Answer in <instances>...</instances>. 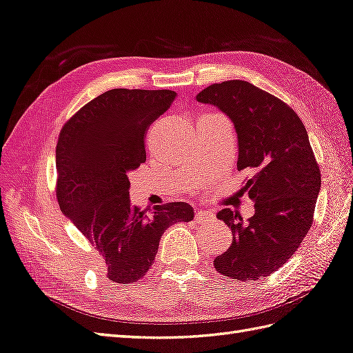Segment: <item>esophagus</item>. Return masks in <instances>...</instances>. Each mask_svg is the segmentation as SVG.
Listing matches in <instances>:
<instances>
[{"mask_svg":"<svg viewBox=\"0 0 353 353\" xmlns=\"http://www.w3.org/2000/svg\"><path fill=\"white\" fill-rule=\"evenodd\" d=\"M209 218H212V215L209 214V212H201V210L195 212V219L199 221V223H203L204 219H209Z\"/></svg>","mask_w":353,"mask_h":353,"instance_id":"34e87169","label":"esophagus"}]
</instances>
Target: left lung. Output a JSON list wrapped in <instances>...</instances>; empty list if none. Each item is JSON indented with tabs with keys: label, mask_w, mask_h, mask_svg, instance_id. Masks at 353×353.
<instances>
[{
	"label": "left lung",
	"mask_w": 353,
	"mask_h": 353,
	"mask_svg": "<svg viewBox=\"0 0 353 353\" xmlns=\"http://www.w3.org/2000/svg\"><path fill=\"white\" fill-rule=\"evenodd\" d=\"M196 101L218 106L233 121L237 170L252 174L243 191L256 203L245 223L237 212H218L233 242L214 266L237 281L260 280L293 256L313 224L322 179L307 129L288 103L247 81L212 84Z\"/></svg>",
	"instance_id": "left-lung-1"
}]
</instances>
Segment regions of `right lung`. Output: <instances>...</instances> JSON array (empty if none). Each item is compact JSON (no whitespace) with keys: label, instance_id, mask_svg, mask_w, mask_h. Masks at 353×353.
Wrapping results in <instances>:
<instances>
[{"label":"right lung","instance_id":"obj_1","mask_svg":"<svg viewBox=\"0 0 353 353\" xmlns=\"http://www.w3.org/2000/svg\"><path fill=\"white\" fill-rule=\"evenodd\" d=\"M174 99L171 90L114 88L85 103L60 130L57 201L103 257L114 283L143 278L163 232L194 218L188 203H167L145 214L129 200L128 173L145 162L147 129Z\"/></svg>","mask_w":353,"mask_h":353}]
</instances>
